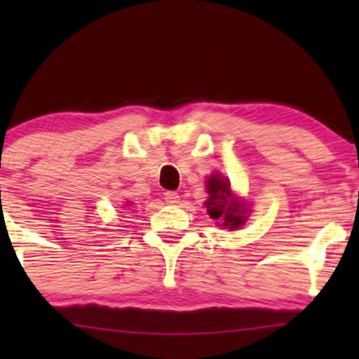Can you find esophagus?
Here are the masks:
<instances>
[{
    "label": "esophagus",
    "instance_id": "34e87169",
    "mask_svg": "<svg viewBox=\"0 0 359 359\" xmlns=\"http://www.w3.org/2000/svg\"><path fill=\"white\" fill-rule=\"evenodd\" d=\"M165 201L168 204H180V196L178 193H173V191H166Z\"/></svg>",
    "mask_w": 359,
    "mask_h": 359
}]
</instances>
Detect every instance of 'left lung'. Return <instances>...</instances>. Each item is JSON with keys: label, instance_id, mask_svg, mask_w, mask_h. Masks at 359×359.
Here are the masks:
<instances>
[{"label": "left lung", "instance_id": "left-lung-1", "mask_svg": "<svg viewBox=\"0 0 359 359\" xmlns=\"http://www.w3.org/2000/svg\"><path fill=\"white\" fill-rule=\"evenodd\" d=\"M205 189L209 198L204 205L210 217L217 220V225L230 230L242 227L247 220L248 208H245L243 201L235 198L230 189V181L222 175L214 173L208 178Z\"/></svg>", "mask_w": 359, "mask_h": 359}]
</instances>
